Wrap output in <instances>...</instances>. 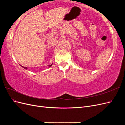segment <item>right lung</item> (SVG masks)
<instances>
[{"mask_svg":"<svg viewBox=\"0 0 125 125\" xmlns=\"http://www.w3.org/2000/svg\"><path fill=\"white\" fill-rule=\"evenodd\" d=\"M52 65H52H50V66H49V67H51ZM22 67H23V68H24V69H27V67H23V66H22Z\"/></svg>","mask_w":125,"mask_h":125,"instance_id":"1","label":"right lung"}]
</instances>
